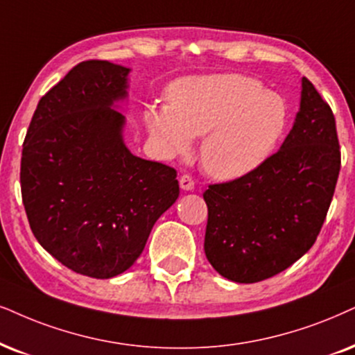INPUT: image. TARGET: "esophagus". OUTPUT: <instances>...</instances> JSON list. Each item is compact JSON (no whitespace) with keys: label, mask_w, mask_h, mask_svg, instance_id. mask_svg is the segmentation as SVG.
<instances>
[{"label":"esophagus","mask_w":355,"mask_h":355,"mask_svg":"<svg viewBox=\"0 0 355 355\" xmlns=\"http://www.w3.org/2000/svg\"><path fill=\"white\" fill-rule=\"evenodd\" d=\"M180 187H182V190L191 191L193 188H195V180H193V178L188 173L182 175V177H180Z\"/></svg>","instance_id":"esophagus-1"}]
</instances>
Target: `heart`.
<instances>
[{"label":"heart","instance_id":"obj_1","mask_svg":"<svg viewBox=\"0 0 355 355\" xmlns=\"http://www.w3.org/2000/svg\"><path fill=\"white\" fill-rule=\"evenodd\" d=\"M144 121L155 144L168 154H187L193 137L203 136L201 165L213 177L231 180L273 154L288 123V107L252 77L203 75L170 85L167 103L147 105Z\"/></svg>","mask_w":355,"mask_h":355}]
</instances>
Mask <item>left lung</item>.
Listing matches in <instances>:
<instances>
[{"mask_svg": "<svg viewBox=\"0 0 355 355\" xmlns=\"http://www.w3.org/2000/svg\"><path fill=\"white\" fill-rule=\"evenodd\" d=\"M280 150L236 180L213 183L205 254L219 275L255 284L293 266L324 223L340 170L333 110L308 78Z\"/></svg>", "mask_w": 355, "mask_h": 355, "instance_id": "obj_1", "label": "left lung"}]
</instances>
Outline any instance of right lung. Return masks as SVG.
Instances as JSON below:
<instances>
[{"instance_id": "obj_1", "label": "right lung", "mask_w": 355, "mask_h": 355, "mask_svg": "<svg viewBox=\"0 0 355 355\" xmlns=\"http://www.w3.org/2000/svg\"><path fill=\"white\" fill-rule=\"evenodd\" d=\"M129 69L75 65L40 98L21 157V195L39 244L70 270L119 275L136 262L157 219L180 195L177 170L124 146Z\"/></svg>"}]
</instances>
